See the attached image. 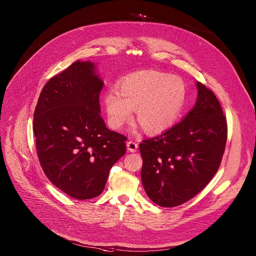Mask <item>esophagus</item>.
<instances>
[{"label": "esophagus", "mask_w": 256, "mask_h": 256, "mask_svg": "<svg viewBox=\"0 0 256 256\" xmlns=\"http://www.w3.org/2000/svg\"><path fill=\"white\" fill-rule=\"evenodd\" d=\"M126 147H128V150L130 152H136L138 146V144H136V142L130 140V142H126Z\"/></svg>", "instance_id": "obj_1"}]
</instances>
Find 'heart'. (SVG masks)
<instances>
[{"instance_id": "obj_1", "label": "heart", "mask_w": 256, "mask_h": 256, "mask_svg": "<svg viewBox=\"0 0 256 256\" xmlns=\"http://www.w3.org/2000/svg\"><path fill=\"white\" fill-rule=\"evenodd\" d=\"M186 98L184 82L154 70H138L122 78L103 97L107 124L120 130L132 120L148 134H158L173 126Z\"/></svg>"}]
</instances>
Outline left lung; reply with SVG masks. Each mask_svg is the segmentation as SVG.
Instances as JSON below:
<instances>
[{
    "label": "left lung",
    "instance_id": "8db88e82",
    "mask_svg": "<svg viewBox=\"0 0 256 256\" xmlns=\"http://www.w3.org/2000/svg\"><path fill=\"white\" fill-rule=\"evenodd\" d=\"M196 87V105L184 120L138 146L144 190L164 208L180 206L202 190L225 151L227 120L221 104L204 84Z\"/></svg>",
    "mask_w": 256,
    "mask_h": 256
}]
</instances>
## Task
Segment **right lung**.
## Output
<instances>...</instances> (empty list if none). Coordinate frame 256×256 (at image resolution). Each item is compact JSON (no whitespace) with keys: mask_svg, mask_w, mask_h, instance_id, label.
I'll return each mask as SVG.
<instances>
[{"mask_svg":"<svg viewBox=\"0 0 256 256\" xmlns=\"http://www.w3.org/2000/svg\"><path fill=\"white\" fill-rule=\"evenodd\" d=\"M102 88L95 64L77 60L48 81L33 116L44 174L76 200L101 194L109 170L126 151V136L108 130L100 116Z\"/></svg>","mask_w":256,"mask_h":256,"instance_id":"obj_1","label":"right lung"}]
</instances>
